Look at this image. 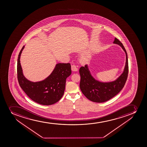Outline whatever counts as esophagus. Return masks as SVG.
<instances>
[{
	"label": "esophagus",
	"instance_id": "esophagus-1",
	"mask_svg": "<svg viewBox=\"0 0 147 147\" xmlns=\"http://www.w3.org/2000/svg\"><path fill=\"white\" fill-rule=\"evenodd\" d=\"M71 70L73 71H77L78 69L77 67H76V65H71Z\"/></svg>",
	"mask_w": 147,
	"mask_h": 147
}]
</instances>
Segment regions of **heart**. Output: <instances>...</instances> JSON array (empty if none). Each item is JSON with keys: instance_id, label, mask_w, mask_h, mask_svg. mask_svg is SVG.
Returning <instances> with one entry per match:
<instances>
[{"instance_id": "obj_1", "label": "heart", "mask_w": 147, "mask_h": 147, "mask_svg": "<svg viewBox=\"0 0 147 147\" xmlns=\"http://www.w3.org/2000/svg\"><path fill=\"white\" fill-rule=\"evenodd\" d=\"M86 60H87V59H86V58H83V61H84V62H86Z\"/></svg>"}]
</instances>
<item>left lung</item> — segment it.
<instances>
[{"mask_svg": "<svg viewBox=\"0 0 147 147\" xmlns=\"http://www.w3.org/2000/svg\"><path fill=\"white\" fill-rule=\"evenodd\" d=\"M113 43L120 45L126 55V62L124 71L116 80L109 82H102L96 80L90 74L87 65L80 67L79 70L80 90L85 96L92 102H103L112 99L120 92L127 81L128 74L127 51L122 42L117 38H115Z\"/></svg>", "mask_w": 147, "mask_h": 147, "instance_id": "8db88e82", "label": "left lung"}]
</instances>
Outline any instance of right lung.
<instances>
[{
  "mask_svg": "<svg viewBox=\"0 0 147 147\" xmlns=\"http://www.w3.org/2000/svg\"><path fill=\"white\" fill-rule=\"evenodd\" d=\"M24 45L18 55L17 77L20 87L34 102L49 105L59 100L64 94L67 78L71 75L69 63H58L48 77L41 82H31L24 76L20 65V57Z\"/></svg>",
  "mask_w": 147,
  "mask_h": 147,
  "instance_id": "1",
  "label": "right lung"
}]
</instances>
